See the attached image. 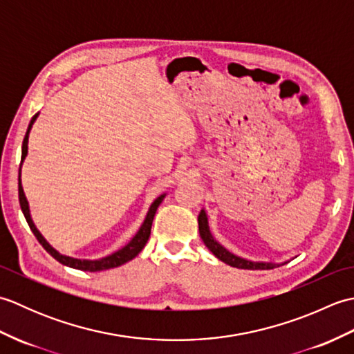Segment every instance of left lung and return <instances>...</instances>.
<instances>
[{"label":"left lung","instance_id":"8db88e82","mask_svg":"<svg viewBox=\"0 0 354 354\" xmlns=\"http://www.w3.org/2000/svg\"><path fill=\"white\" fill-rule=\"evenodd\" d=\"M198 223H199V234H201L202 240H204L205 246L216 255L217 259L223 263H227V265H230L232 268H239V269H252V270L254 269H274L277 266H280V265H277V263L246 260L242 257H237V255L230 252L228 250H225V248L219 242H216V239L212 236V231H209V227H208V217H207L205 209H201V213L198 216ZM281 265H284V263H281Z\"/></svg>","mask_w":354,"mask_h":354}]
</instances>
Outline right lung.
Listing matches in <instances>:
<instances>
[{
	"label": "right lung",
	"mask_w": 354,
	"mask_h": 354,
	"mask_svg": "<svg viewBox=\"0 0 354 354\" xmlns=\"http://www.w3.org/2000/svg\"><path fill=\"white\" fill-rule=\"evenodd\" d=\"M37 114L32 118V122H30L28 124V129L26 132V137H24V141H22V155H21V164L22 161L26 160L27 156V149H28V133H30V129H32V126L35 123ZM18 193H19V205H21V209L22 213H24V217L26 221L28 223L30 230H32V232L35 234V237L37 239V242H39L44 250L47 251L53 259H56L59 263H62V265L65 266H70V268H74V269H80V270H88V272H97V270H104V269H111V268H117V266H122L124 265L126 261H129L132 259L137 257V255L141 252L142 248H145V245L147 243L149 240V236H150V228H152V222H153V217H155V213L158 207H160V204L162 202V199L165 198V193L161 194V196H158L153 204L150 205L149 212H147V216L145 222H142V225L140 227L137 234L133 236V239L131 240L129 243H127L124 248H122V250L115 251L114 254L108 255V257L104 259H100V260H80V259H73V257H66V255H62L59 254L55 248H53L47 240H45L42 237V234L39 231H37V228L35 227V223L32 221V217H30V209H28V202L26 199V194H24V190H22V185H21V170H19V178H18Z\"/></svg>",
	"instance_id": "add662e5"
}]
</instances>
